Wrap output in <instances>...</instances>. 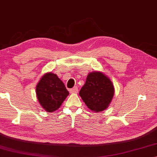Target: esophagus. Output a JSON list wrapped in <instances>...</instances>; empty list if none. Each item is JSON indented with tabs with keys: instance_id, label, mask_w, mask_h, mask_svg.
Here are the masks:
<instances>
[{
	"instance_id": "34e87169",
	"label": "esophagus",
	"mask_w": 157,
	"mask_h": 157,
	"mask_svg": "<svg viewBox=\"0 0 157 157\" xmlns=\"http://www.w3.org/2000/svg\"><path fill=\"white\" fill-rule=\"evenodd\" d=\"M70 92H71V93H78V87H74L73 88H72V89H71L70 90Z\"/></svg>"
}]
</instances>
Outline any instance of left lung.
<instances>
[{"mask_svg": "<svg viewBox=\"0 0 157 157\" xmlns=\"http://www.w3.org/2000/svg\"><path fill=\"white\" fill-rule=\"evenodd\" d=\"M114 92L110 79L101 72H94L87 75L79 94L89 109L98 112L107 108Z\"/></svg>", "mask_w": 157, "mask_h": 157, "instance_id": "8db88e82", "label": "left lung"}]
</instances>
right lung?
<instances>
[{
	"label": "right lung",
	"instance_id": "right-lung-1",
	"mask_svg": "<svg viewBox=\"0 0 157 157\" xmlns=\"http://www.w3.org/2000/svg\"><path fill=\"white\" fill-rule=\"evenodd\" d=\"M37 98L45 111L54 112L60 107L69 92L56 74L49 72L43 76L36 87Z\"/></svg>",
	"mask_w": 157,
	"mask_h": 157
}]
</instances>
